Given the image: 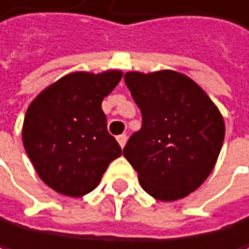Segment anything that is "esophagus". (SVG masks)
<instances>
[{
  "label": "esophagus",
  "instance_id": "obj_1",
  "mask_svg": "<svg viewBox=\"0 0 249 249\" xmlns=\"http://www.w3.org/2000/svg\"><path fill=\"white\" fill-rule=\"evenodd\" d=\"M116 139H118L119 145H121V147H124V145H125V142H127V135H119Z\"/></svg>",
  "mask_w": 249,
  "mask_h": 249
}]
</instances>
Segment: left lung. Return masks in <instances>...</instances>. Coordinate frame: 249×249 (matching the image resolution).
Returning <instances> with one entry per match:
<instances>
[{"label": "left lung", "mask_w": 249, "mask_h": 249, "mask_svg": "<svg viewBox=\"0 0 249 249\" xmlns=\"http://www.w3.org/2000/svg\"><path fill=\"white\" fill-rule=\"evenodd\" d=\"M141 110V130L130 136L124 156L142 189L161 201L189 195L215 166L225 122L208 94L175 71L124 75Z\"/></svg>", "instance_id": "obj_1"}]
</instances>
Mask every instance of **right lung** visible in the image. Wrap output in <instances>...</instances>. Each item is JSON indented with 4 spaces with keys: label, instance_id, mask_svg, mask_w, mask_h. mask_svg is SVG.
<instances>
[{
    "label": "right lung",
    "instance_id": "right-lung-1",
    "mask_svg": "<svg viewBox=\"0 0 249 249\" xmlns=\"http://www.w3.org/2000/svg\"><path fill=\"white\" fill-rule=\"evenodd\" d=\"M121 71L72 72L46 88L27 108L23 144L38 177L68 197L94 191L110 162L122 155L108 133L102 100Z\"/></svg>",
    "mask_w": 249,
    "mask_h": 249
}]
</instances>
